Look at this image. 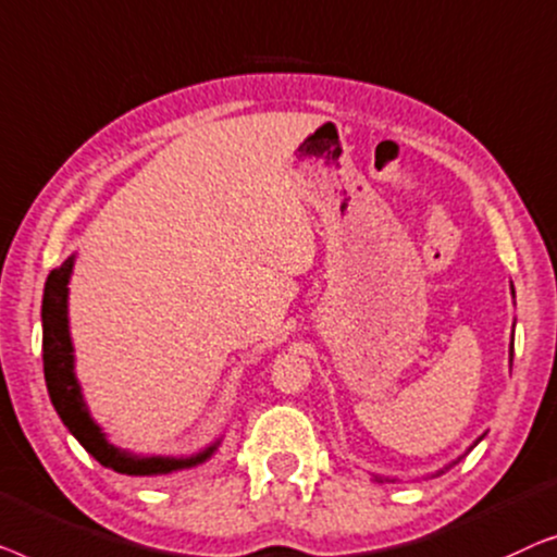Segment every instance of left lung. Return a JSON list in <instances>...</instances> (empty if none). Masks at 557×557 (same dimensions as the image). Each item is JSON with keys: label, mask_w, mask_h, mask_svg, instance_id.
<instances>
[{"label": "left lung", "mask_w": 557, "mask_h": 557, "mask_svg": "<svg viewBox=\"0 0 557 557\" xmlns=\"http://www.w3.org/2000/svg\"><path fill=\"white\" fill-rule=\"evenodd\" d=\"M512 295H515V289H512ZM512 354H515V348L510 346V360H512ZM476 442H482V436H480V438H476ZM476 442H474V444H476ZM454 465H457V461H454ZM438 474H444V472H438Z\"/></svg>", "instance_id": "1"}]
</instances>
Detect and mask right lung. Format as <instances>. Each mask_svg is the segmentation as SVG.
Here are the masks:
<instances>
[{
    "label": "right lung",
    "mask_w": 557,
    "mask_h": 557,
    "mask_svg": "<svg viewBox=\"0 0 557 557\" xmlns=\"http://www.w3.org/2000/svg\"><path fill=\"white\" fill-rule=\"evenodd\" d=\"M73 260L67 257L58 270H52L45 282L42 295V363H45V381L47 391H50V401L62 419V424L70 429L77 442L85 446V451L92 454L100 465L108 469H115L121 474H169L176 469L197 467L203 459L214 454L216 444L209 446L207 451L197 454L189 459H174V457H138V454L123 451L119 446L108 442L100 426L90 419L88 409H85L81 383L75 379L73 371V343H70L67 331V282L70 272H73Z\"/></svg>",
    "instance_id": "add662e5"
}]
</instances>
